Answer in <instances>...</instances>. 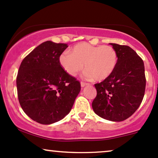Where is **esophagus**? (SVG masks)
Masks as SVG:
<instances>
[{
  "label": "esophagus",
  "mask_w": 158,
  "mask_h": 158,
  "mask_svg": "<svg viewBox=\"0 0 158 158\" xmlns=\"http://www.w3.org/2000/svg\"><path fill=\"white\" fill-rule=\"evenodd\" d=\"M88 85V83L85 82H81V87H85V85Z\"/></svg>",
  "instance_id": "34e87169"
}]
</instances>
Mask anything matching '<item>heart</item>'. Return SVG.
<instances>
[{
	"instance_id": "1",
	"label": "heart",
	"mask_w": 158,
	"mask_h": 158,
	"mask_svg": "<svg viewBox=\"0 0 158 158\" xmlns=\"http://www.w3.org/2000/svg\"><path fill=\"white\" fill-rule=\"evenodd\" d=\"M59 62L64 70L72 76L80 73L85 64L86 77L100 82L110 77L115 70L118 55L110 46H92L80 43L72 48L70 53H62Z\"/></svg>"
}]
</instances>
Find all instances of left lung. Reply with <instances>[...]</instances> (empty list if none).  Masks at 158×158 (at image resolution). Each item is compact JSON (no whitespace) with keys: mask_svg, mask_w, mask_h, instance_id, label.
<instances>
[{"mask_svg":"<svg viewBox=\"0 0 158 158\" xmlns=\"http://www.w3.org/2000/svg\"><path fill=\"white\" fill-rule=\"evenodd\" d=\"M117 52L118 63L110 77L94 85L97 96L92 108L100 117L121 121L141 104L146 79L143 60L130 46L110 43Z\"/></svg>","mask_w":158,"mask_h":158,"instance_id":"1","label":"left lung"}]
</instances>
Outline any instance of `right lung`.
<instances>
[{
	"instance_id": "obj_1",
	"label": "right lung",
	"mask_w": 158,
	"mask_h": 158,
	"mask_svg": "<svg viewBox=\"0 0 158 158\" xmlns=\"http://www.w3.org/2000/svg\"><path fill=\"white\" fill-rule=\"evenodd\" d=\"M66 43L46 41L21 63L16 77L19 101L26 115L42 124L61 120L70 112L81 90L79 80L59 62Z\"/></svg>"
}]
</instances>
